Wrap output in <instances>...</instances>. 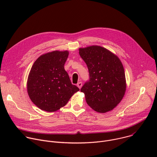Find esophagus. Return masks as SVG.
I'll use <instances>...</instances> for the list:
<instances>
[{"instance_id":"34e87169","label":"esophagus","mask_w":157,"mask_h":157,"mask_svg":"<svg viewBox=\"0 0 157 157\" xmlns=\"http://www.w3.org/2000/svg\"><path fill=\"white\" fill-rule=\"evenodd\" d=\"M77 86H78V87L79 89H81V87H82V82H79L77 84Z\"/></svg>"}]
</instances>
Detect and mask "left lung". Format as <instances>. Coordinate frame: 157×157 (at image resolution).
<instances>
[{
  "instance_id": "left-lung-1",
  "label": "left lung",
  "mask_w": 157,
  "mask_h": 157,
  "mask_svg": "<svg viewBox=\"0 0 157 157\" xmlns=\"http://www.w3.org/2000/svg\"><path fill=\"white\" fill-rule=\"evenodd\" d=\"M79 53L87 66L90 78L81 89L87 104L99 113L113 110L126 91L121 61L116 55L98 45L79 48Z\"/></svg>"
}]
</instances>
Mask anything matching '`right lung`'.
I'll return each instance as SVG.
<instances>
[{"mask_svg":"<svg viewBox=\"0 0 157 157\" xmlns=\"http://www.w3.org/2000/svg\"><path fill=\"white\" fill-rule=\"evenodd\" d=\"M68 50H54L40 56L30 71L29 96L39 109L52 113L64 107L79 89L72 84L64 65Z\"/></svg>","mask_w":157,"mask_h":157,"instance_id":"1","label":"right lung"}]
</instances>
